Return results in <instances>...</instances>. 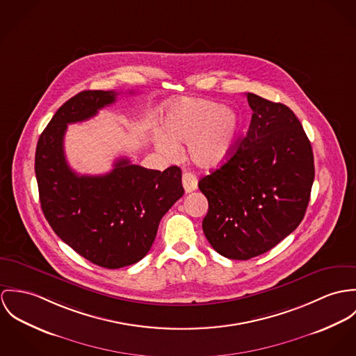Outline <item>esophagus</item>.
Returning <instances> with one entry per match:
<instances>
[{
    "instance_id": "esophagus-1",
    "label": "esophagus",
    "mask_w": 356,
    "mask_h": 356,
    "mask_svg": "<svg viewBox=\"0 0 356 356\" xmlns=\"http://www.w3.org/2000/svg\"><path fill=\"white\" fill-rule=\"evenodd\" d=\"M181 183H183V187H184V191L188 194V193H193L197 188V176L190 173V172H186L183 173V177H181Z\"/></svg>"
}]
</instances>
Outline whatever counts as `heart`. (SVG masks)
<instances>
[{
	"mask_svg": "<svg viewBox=\"0 0 356 356\" xmlns=\"http://www.w3.org/2000/svg\"><path fill=\"white\" fill-rule=\"evenodd\" d=\"M163 131L154 132V143L161 154L175 157L179 143H188V154L199 166L213 168L231 156L236 146L241 120L235 111L222 104L181 98L172 102L163 118Z\"/></svg>",
	"mask_w": 356,
	"mask_h": 356,
	"instance_id": "1",
	"label": "heart"
}]
</instances>
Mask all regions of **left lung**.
Masks as SVG:
<instances>
[{"instance_id":"1","label":"left lung","mask_w":356,"mask_h":356,"mask_svg":"<svg viewBox=\"0 0 356 356\" xmlns=\"http://www.w3.org/2000/svg\"><path fill=\"white\" fill-rule=\"evenodd\" d=\"M252 118L228 161L197 183L209 202L203 234L225 258L272 250L302 222L314 181L312 143L285 105L247 94Z\"/></svg>"}]
</instances>
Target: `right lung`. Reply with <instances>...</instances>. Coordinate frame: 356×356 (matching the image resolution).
Returning <instances> with one entry per match:
<instances>
[{"label":"right lung","instance_id":"1","mask_svg":"<svg viewBox=\"0 0 356 356\" xmlns=\"http://www.w3.org/2000/svg\"><path fill=\"white\" fill-rule=\"evenodd\" d=\"M118 92L86 90L68 99L40 134L35 176L42 211L51 229L83 258L106 269L140 261L165 213L184 194L181 169L163 172L120 159L101 176L78 175L64 153L68 124L94 118Z\"/></svg>","mask_w":356,"mask_h":356}]
</instances>
